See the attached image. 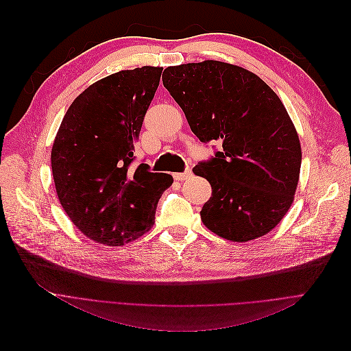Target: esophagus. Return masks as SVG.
Returning a JSON list of instances; mask_svg holds the SVG:
<instances>
[{
    "label": "esophagus",
    "mask_w": 351,
    "mask_h": 351,
    "mask_svg": "<svg viewBox=\"0 0 351 351\" xmlns=\"http://www.w3.org/2000/svg\"><path fill=\"white\" fill-rule=\"evenodd\" d=\"M192 174H193V173H192V169L187 168L184 173H177V174H174V178H176V180H178V182H183V180H187V178L192 177Z\"/></svg>",
    "instance_id": "obj_1"
}]
</instances>
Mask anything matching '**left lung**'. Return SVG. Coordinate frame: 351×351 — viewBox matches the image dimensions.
Listing matches in <instances>:
<instances>
[{
    "mask_svg": "<svg viewBox=\"0 0 351 351\" xmlns=\"http://www.w3.org/2000/svg\"><path fill=\"white\" fill-rule=\"evenodd\" d=\"M162 82L197 139L221 145L193 168L212 187L204 224L231 241L267 234L293 204L302 164L277 93L254 73L214 60L168 67Z\"/></svg>",
    "mask_w": 351,
    "mask_h": 351,
    "instance_id": "8db88e82",
    "label": "left lung"
}]
</instances>
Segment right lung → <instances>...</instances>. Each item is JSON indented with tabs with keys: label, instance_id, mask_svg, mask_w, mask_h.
<instances>
[{
	"label": "right lung",
	"instance_id": "obj_1",
	"mask_svg": "<svg viewBox=\"0 0 351 351\" xmlns=\"http://www.w3.org/2000/svg\"><path fill=\"white\" fill-rule=\"evenodd\" d=\"M161 67L123 70L73 101L52 145L51 167L62 209L84 236L121 246L149 231L173 177L134 171V143L159 86Z\"/></svg>",
	"mask_w": 351,
	"mask_h": 351
}]
</instances>
